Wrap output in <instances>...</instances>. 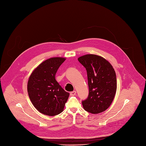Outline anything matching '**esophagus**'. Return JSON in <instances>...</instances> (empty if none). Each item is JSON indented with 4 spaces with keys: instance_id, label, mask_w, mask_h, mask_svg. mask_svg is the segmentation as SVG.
Wrapping results in <instances>:
<instances>
[{
    "instance_id": "1",
    "label": "esophagus",
    "mask_w": 146,
    "mask_h": 146,
    "mask_svg": "<svg viewBox=\"0 0 146 146\" xmlns=\"http://www.w3.org/2000/svg\"><path fill=\"white\" fill-rule=\"evenodd\" d=\"M75 95H76V91H74L70 92V95L71 96H75Z\"/></svg>"
}]
</instances>
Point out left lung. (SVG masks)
<instances>
[{
	"label": "left lung",
	"instance_id": "obj_1",
	"mask_svg": "<svg viewBox=\"0 0 146 146\" xmlns=\"http://www.w3.org/2000/svg\"><path fill=\"white\" fill-rule=\"evenodd\" d=\"M86 68L89 86L88 98L82 101L84 109L96 114L106 110L115 98L117 89L115 71L105 58L94 54L78 58Z\"/></svg>",
	"mask_w": 146,
	"mask_h": 146
}]
</instances>
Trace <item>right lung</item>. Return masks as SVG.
I'll list each match as a JSON object with an SVG mask.
<instances>
[{"label": "right lung", "instance_id": "1", "mask_svg": "<svg viewBox=\"0 0 146 146\" xmlns=\"http://www.w3.org/2000/svg\"><path fill=\"white\" fill-rule=\"evenodd\" d=\"M65 58L54 57L40 64L31 74L27 91L31 102L40 113L55 116L63 111L70 94L64 91L55 75Z\"/></svg>", "mask_w": 146, "mask_h": 146}]
</instances>
